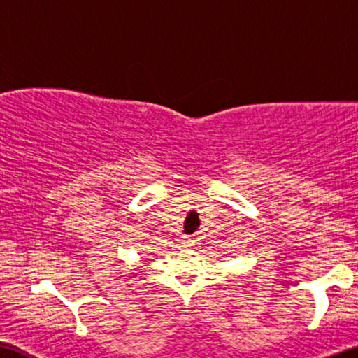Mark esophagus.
Returning <instances> with one entry per match:
<instances>
[{
	"label": "esophagus",
	"instance_id": "esophagus-1",
	"mask_svg": "<svg viewBox=\"0 0 358 358\" xmlns=\"http://www.w3.org/2000/svg\"><path fill=\"white\" fill-rule=\"evenodd\" d=\"M181 243H183L185 248H191V246H193V244H194V239L191 238V236H185L183 241H181Z\"/></svg>",
	"mask_w": 358,
	"mask_h": 358
}]
</instances>
